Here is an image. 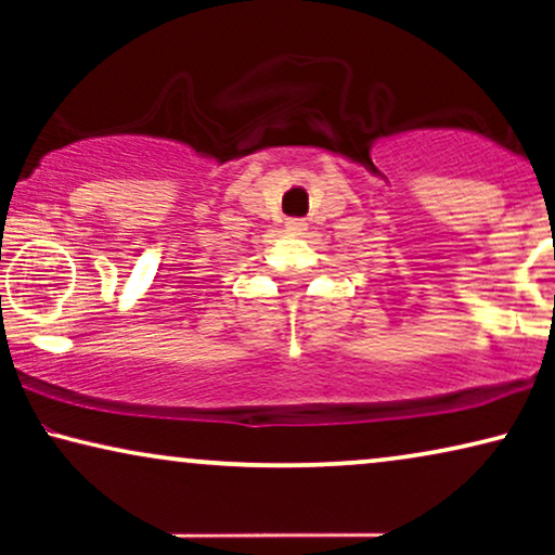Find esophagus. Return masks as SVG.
I'll return each instance as SVG.
<instances>
[{
	"instance_id": "1",
	"label": "esophagus",
	"mask_w": 555,
	"mask_h": 555,
	"mask_svg": "<svg viewBox=\"0 0 555 555\" xmlns=\"http://www.w3.org/2000/svg\"><path fill=\"white\" fill-rule=\"evenodd\" d=\"M285 230L293 232V234H300L302 230H306V222H302V219H298V217H293V219H287V222H285Z\"/></svg>"
}]
</instances>
